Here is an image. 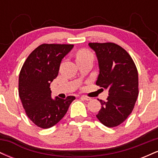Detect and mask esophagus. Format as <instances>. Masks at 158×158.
I'll return each instance as SVG.
<instances>
[{"instance_id":"1","label":"esophagus","mask_w":158,"mask_h":158,"mask_svg":"<svg viewBox=\"0 0 158 158\" xmlns=\"http://www.w3.org/2000/svg\"><path fill=\"white\" fill-rule=\"evenodd\" d=\"M81 99H85V100H86V101H90V100H91V98L89 97H87V96H85V95L81 96Z\"/></svg>"}]
</instances>
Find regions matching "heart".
<instances>
[{
	"instance_id": "b5f03b06",
	"label": "heart",
	"mask_w": 158,
	"mask_h": 158,
	"mask_svg": "<svg viewBox=\"0 0 158 158\" xmlns=\"http://www.w3.org/2000/svg\"><path fill=\"white\" fill-rule=\"evenodd\" d=\"M87 58H93V55L90 51L87 50H80L77 53V59H87Z\"/></svg>"
}]
</instances>
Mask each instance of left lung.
Returning a JSON list of instances; mask_svg holds the SVG:
<instances>
[{"instance_id":"8db88e82","label":"left lung","mask_w":158,"mask_h":158,"mask_svg":"<svg viewBox=\"0 0 158 158\" xmlns=\"http://www.w3.org/2000/svg\"><path fill=\"white\" fill-rule=\"evenodd\" d=\"M95 51L99 74L96 84L108 90L106 101L99 100L97 119L104 126L116 127L134 109L138 97V73L131 56L114 43H89Z\"/></svg>"}]
</instances>
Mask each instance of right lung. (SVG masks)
<instances>
[{
	"mask_svg": "<svg viewBox=\"0 0 158 158\" xmlns=\"http://www.w3.org/2000/svg\"><path fill=\"white\" fill-rule=\"evenodd\" d=\"M73 44H43L23 63L19 74V94L27 117L41 128L55 126L64 117L74 99L51 97L50 83L57 77L63 58Z\"/></svg>",
	"mask_w": 158,
	"mask_h": 158,
	"instance_id": "add662e5",
	"label": "right lung"
}]
</instances>
